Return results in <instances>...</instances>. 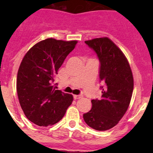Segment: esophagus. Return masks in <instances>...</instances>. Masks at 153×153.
Listing matches in <instances>:
<instances>
[{
  "mask_svg": "<svg viewBox=\"0 0 153 153\" xmlns=\"http://www.w3.org/2000/svg\"><path fill=\"white\" fill-rule=\"evenodd\" d=\"M82 98V96L81 95H74V100H78V99Z\"/></svg>",
  "mask_w": 153,
  "mask_h": 153,
  "instance_id": "34e87169",
  "label": "esophagus"
}]
</instances>
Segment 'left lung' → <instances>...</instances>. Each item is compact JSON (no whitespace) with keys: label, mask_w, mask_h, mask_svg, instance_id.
Segmentation results:
<instances>
[{"label":"left lung","mask_w":153,"mask_h":153,"mask_svg":"<svg viewBox=\"0 0 153 153\" xmlns=\"http://www.w3.org/2000/svg\"><path fill=\"white\" fill-rule=\"evenodd\" d=\"M95 51L100 60L102 97L92 100V108L83 114L90 127L105 131L117 125L126 112L133 91V76L123 53L107 37L85 41Z\"/></svg>","instance_id":"1"}]
</instances>
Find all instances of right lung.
<instances>
[{"instance_id":"obj_1","label":"right lung","mask_w":153,"mask_h":153,"mask_svg":"<svg viewBox=\"0 0 153 153\" xmlns=\"http://www.w3.org/2000/svg\"><path fill=\"white\" fill-rule=\"evenodd\" d=\"M76 43L46 39L33 46L23 58L17 73V96L27 118L36 125L56 123L72 103V95L56 90L54 77Z\"/></svg>"}]
</instances>
